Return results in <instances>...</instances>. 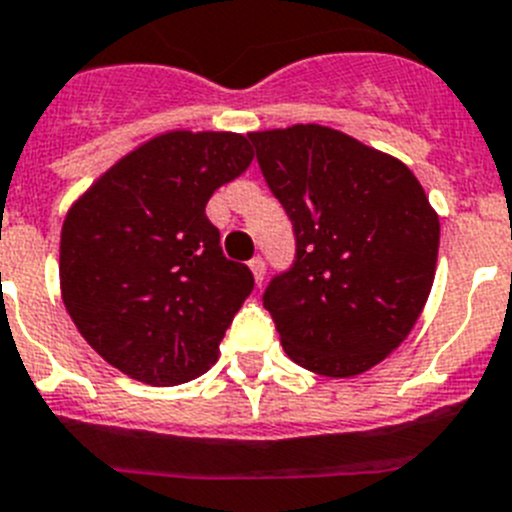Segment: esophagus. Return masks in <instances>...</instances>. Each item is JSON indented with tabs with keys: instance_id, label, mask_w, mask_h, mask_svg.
<instances>
[{
	"instance_id": "1",
	"label": "esophagus",
	"mask_w": 512,
	"mask_h": 512,
	"mask_svg": "<svg viewBox=\"0 0 512 512\" xmlns=\"http://www.w3.org/2000/svg\"><path fill=\"white\" fill-rule=\"evenodd\" d=\"M250 270H252V275H255L257 285H262V280H265V260H262V257H252Z\"/></svg>"
}]
</instances>
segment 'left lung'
I'll return each mask as SVG.
<instances>
[{
    "label": "left lung",
    "instance_id": "1",
    "mask_svg": "<svg viewBox=\"0 0 512 512\" xmlns=\"http://www.w3.org/2000/svg\"><path fill=\"white\" fill-rule=\"evenodd\" d=\"M247 137L296 234V260L262 296L280 344L316 375H362L426 306L439 216L408 165L344 132L293 124Z\"/></svg>",
    "mask_w": 512,
    "mask_h": 512
}]
</instances>
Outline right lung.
I'll use <instances>...</instances> for the list:
<instances>
[{"mask_svg": "<svg viewBox=\"0 0 512 512\" xmlns=\"http://www.w3.org/2000/svg\"><path fill=\"white\" fill-rule=\"evenodd\" d=\"M252 158L237 132H165L68 209L63 303L86 342L132 380L170 388L216 362L255 278L224 257L206 204Z\"/></svg>", "mask_w": 512, "mask_h": 512, "instance_id": "add662e5", "label": "right lung"}]
</instances>
